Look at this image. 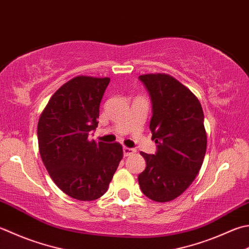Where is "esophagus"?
<instances>
[{
	"instance_id": "1",
	"label": "esophagus",
	"mask_w": 249,
	"mask_h": 249,
	"mask_svg": "<svg viewBox=\"0 0 249 249\" xmlns=\"http://www.w3.org/2000/svg\"><path fill=\"white\" fill-rule=\"evenodd\" d=\"M123 152H124V157H129V155L134 154L136 152V150L135 149H131V148L124 147L123 148Z\"/></svg>"
}]
</instances>
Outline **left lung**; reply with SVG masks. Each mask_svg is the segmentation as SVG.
Wrapping results in <instances>:
<instances>
[{
	"instance_id": "left-lung-1",
	"label": "left lung",
	"mask_w": 249,
	"mask_h": 249,
	"mask_svg": "<svg viewBox=\"0 0 249 249\" xmlns=\"http://www.w3.org/2000/svg\"><path fill=\"white\" fill-rule=\"evenodd\" d=\"M152 100L150 121L158 152H140L147 166L138 176L141 191L154 202L173 201L190 187L207 147L201 102L188 87L165 73L139 76Z\"/></svg>"
}]
</instances>
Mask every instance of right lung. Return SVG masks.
I'll return each mask as SVG.
<instances>
[{"label": "right lung", "mask_w": 249, "mask_h": 249, "mask_svg": "<svg viewBox=\"0 0 249 249\" xmlns=\"http://www.w3.org/2000/svg\"><path fill=\"white\" fill-rule=\"evenodd\" d=\"M109 77L79 75L56 90L37 123L41 159L53 181L79 201L104 196L123 158L119 142L89 140Z\"/></svg>", "instance_id": "1"}]
</instances>
